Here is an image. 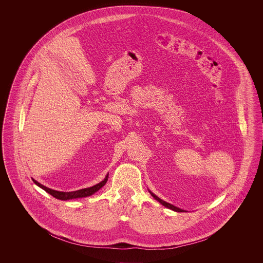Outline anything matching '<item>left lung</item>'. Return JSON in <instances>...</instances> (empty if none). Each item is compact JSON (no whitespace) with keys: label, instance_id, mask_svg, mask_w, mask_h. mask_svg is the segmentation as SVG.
Instances as JSON below:
<instances>
[{"label":"left lung","instance_id":"8db88e82","mask_svg":"<svg viewBox=\"0 0 263 263\" xmlns=\"http://www.w3.org/2000/svg\"><path fill=\"white\" fill-rule=\"evenodd\" d=\"M151 192V191H150ZM151 194H152V196L156 199V200L159 201L161 204H163L164 207H166V208H170V209H172V210H174L175 212H183L184 210H182V209H179V208H177V207H175L174 205H172V204H170V203H166L165 201L162 200V199H160L158 196H156L154 193H152L151 192Z\"/></svg>","mask_w":263,"mask_h":263}]
</instances>
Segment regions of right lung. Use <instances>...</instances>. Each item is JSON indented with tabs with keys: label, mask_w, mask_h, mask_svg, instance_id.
<instances>
[{
	"label": "right lung",
	"mask_w": 263,
	"mask_h": 263,
	"mask_svg": "<svg viewBox=\"0 0 263 263\" xmlns=\"http://www.w3.org/2000/svg\"><path fill=\"white\" fill-rule=\"evenodd\" d=\"M108 179V175H106V177L96 185L91 186V187L84 188V189H80V190H76V191H71V192H63V191H57V190H53L51 188L46 187L44 185H42L41 183L37 182L36 180L32 179L33 182L38 185L39 187L44 189L46 192H48L50 195L53 197L60 199V200H69V199H74V198H81V197H87V196H90L92 195L95 192H97L98 190H100V188L102 187L106 181Z\"/></svg>",
	"instance_id": "1"
}]
</instances>
